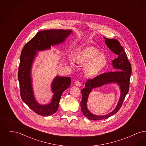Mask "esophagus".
<instances>
[{"instance_id":"34e87169","label":"esophagus","mask_w":146,"mask_h":146,"mask_svg":"<svg viewBox=\"0 0 146 146\" xmlns=\"http://www.w3.org/2000/svg\"><path fill=\"white\" fill-rule=\"evenodd\" d=\"M75 84L76 85V86H79V87L81 86V85H82V84H81V83H80L79 81H76V82L75 83Z\"/></svg>"}]
</instances>
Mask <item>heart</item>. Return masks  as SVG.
Here are the masks:
<instances>
[{
    "instance_id": "heart-1",
    "label": "heart",
    "mask_w": 146,
    "mask_h": 146,
    "mask_svg": "<svg viewBox=\"0 0 146 146\" xmlns=\"http://www.w3.org/2000/svg\"><path fill=\"white\" fill-rule=\"evenodd\" d=\"M73 58L77 63L84 64V72L90 78L98 76L107 64V57L99 53V50L94 46H88L77 51ZM70 63L72 65L74 63L73 60H70Z\"/></svg>"
}]
</instances>
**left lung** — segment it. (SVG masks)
Listing matches in <instances>:
<instances>
[{"instance_id": "8db88e82", "label": "left lung", "mask_w": 146, "mask_h": 146, "mask_svg": "<svg viewBox=\"0 0 146 146\" xmlns=\"http://www.w3.org/2000/svg\"><path fill=\"white\" fill-rule=\"evenodd\" d=\"M105 43L108 48L117 55V58L112 61L114 72L104 73L93 79H88L85 83V88L82 90V100L80 102L81 110L84 115L90 120H99L109 118L116 113L121 108L125 96L129 90L130 79L131 75V65L127 59V56L120 43L116 39L105 38ZM115 82L119 85L121 90L120 99L116 108L109 114L98 116L92 114L87 108L86 103L88 95L94 88L100 87L105 84Z\"/></svg>"}]
</instances>
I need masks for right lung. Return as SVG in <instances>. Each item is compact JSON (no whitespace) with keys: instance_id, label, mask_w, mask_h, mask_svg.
I'll use <instances>...</instances> for the list:
<instances>
[{"instance_id":"1","label":"right lung","mask_w":146,"mask_h":146,"mask_svg":"<svg viewBox=\"0 0 146 146\" xmlns=\"http://www.w3.org/2000/svg\"><path fill=\"white\" fill-rule=\"evenodd\" d=\"M72 32V31L70 29L40 31L22 50L18 70L20 95L22 101L38 115H50L57 111L63 92L70 87L71 79L70 77L56 76L51 84L52 91L54 93L51 102L46 105L39 104L35 100L31 76L32 65L37 54L36 51L50 49L51 46L62 42Z\"/></svg>"}]
</instances>
